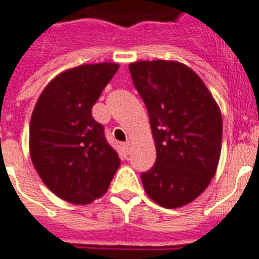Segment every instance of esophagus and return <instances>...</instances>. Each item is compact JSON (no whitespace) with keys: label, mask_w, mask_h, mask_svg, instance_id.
I'll list each match as a JSON object with an SVG mask.
<instances>
[{"label":"esophagus","mask_w":259,"mask_h":259,"mask_svg":"<svg viewBox=\"0 0 259 259\" xmlns=\"http://www.w3.org/2000/svg\"><path fill=\"white\" fill-rule=\"evenodd\" d=\"M130 146H132V144H130V142H125V144H123V150H125L127 154L130 153Z\"/></svg>","instance_id":"esophagus-1"}]
</instances>
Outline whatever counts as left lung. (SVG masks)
<instances>
[{
    "instance_id": "obj_1",
    "label": "left lung",
    "mask_w": 259,
    "mask_h": 259,
    "mask_svg": "<svg viewBox=\"0 0 259 259\" xmlns=\"http://www.w3.org/2000/svg\"><path fill=\"white\" fill-rule=\"evenodd\" d=\"M134 87L149 113L156 162L141 181L165 208L195 200L217 172L221 157V110L189 67L153 60L129 66Z\"/></svg>"
}]
</instances>
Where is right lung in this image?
<instances>
[{
  "label": "right lung",
  "mask_w": 259,
  "mask_h": 259,
  "mask_svg": "<svg viewBox=\"0 0 259 259\" xmlns=\"http://www.w3.org/2000/svg\"><path fill=\"white\" fill-rule=\"evenodd\" d=\"M115 63L83 64L44 89L29 126L30 158L60 199L89 204L107 191L119 157L91 109L118 70Z\"/></svg>",
  "instance_id": "right-lung-1"
}]
</instances>
